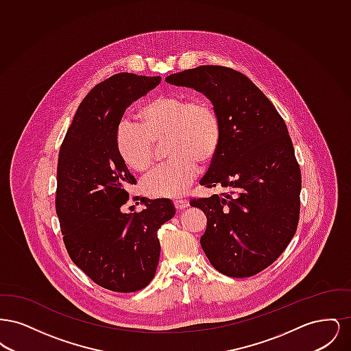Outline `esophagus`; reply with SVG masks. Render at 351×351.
I'll use <instances>...</instances> for the list:
<instances>
[{"mask_svg": "<svg viewBox=\"0 0 351 351\" xmlns=\"http://www.w3.org/2000/svg\"><path fill=\"white\" fill-rule=\"evenodd\" d=\"M173 205L178 210H183L189 205V201L185 200V199H178V200L173 201Z\"/></svg>", "mask_w": 351, "mask_h": 351, "instance_id": "obj_1", "label": "esophagus"}]
</instances>
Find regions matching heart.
I'll return each mask as SVG.
<instances>
[{
  "instance_id": "1",
  "label": "heart",
  "mask_w": 351,
  "mask_h": 351,
  "mask_svg": "<svg viewBox=\"0 0 351 351\" xmlns=\"http://www.w3.org/2000/svg\"><path fill=\"white\" fill-rule=\"evenodd\" d=\"M138 119H122L116 146L122 162L143 172L154 162L152 139L169 134L171 158L143 179V191L154 197H176L193 182L199 160L210 162L222 139V123L213 104L204 97L160 95L143 102Z\"/></svg>"
}]
</instances>
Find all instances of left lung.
<instances>
[{"label": "left lung", "instance_id": "left-lung-1", "mask_svg": "<svg viewBox=\"0 0 351 351\" xmlns=\"http://www.w3.org/2000/svg\"><path fill=\"white\" fill-rule=\"evenodd\" d=\"M166 82L204 93L217 110L222 139L201 179L228 193L192 199L206 215L200 243L218 272L249 278L271 266L296 233L301 173L283 118L243 73L200 66Z\"/></svg>", "mask_w": 351, "mask_h": 351}]
</instances>
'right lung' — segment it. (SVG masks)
I'll use <instances>...</instances> for the list:
<instances>
[{
	"instance_id": "right-lung-1",
	"label": "right lung",
	"mask_w": 351,
	"mask_h": 351,
	"mask_svg": "<svg viewBox=\"0 0 351 351\" xmlns=\"http://www.w3.org/2000/svg\"><path fill=\"white\" fill-rule=\"evenodd\" d=\"M160 76L122 72L97 84L80 104L59 151L56 215L72 262L102 288L129 293L149 285L158 267L159 228L175 216L169 199L123 213L136 183L118 155L116 132L126 108Z\"/></svg>"
}]
</instances>
